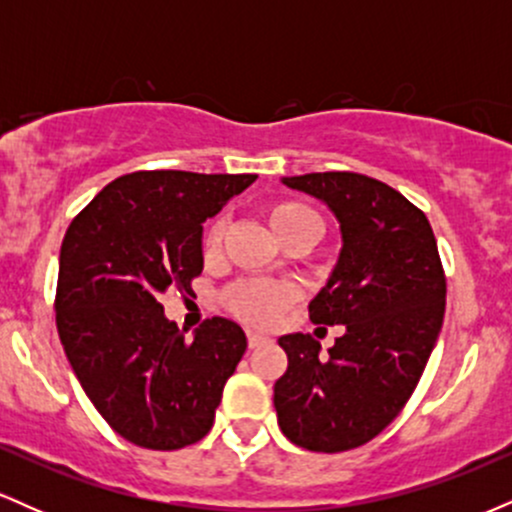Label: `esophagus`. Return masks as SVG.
I'll return each instance as SVG.
<instances>
[{
  "mask_svg": "<svg viewBox=\"0 0 512 512\" xmlns=\"http://www.w3.org/2000/svg\"><path fill=\"white\" fill-rule=\"evenodd\" d=\"M269 342V337H264V334H257V332H248V346L250 349H260Z\"/></svg>",
  "mask_w": 512,
  "mask_h": 512,
  "instance_id": "34e87169",
  "label": "esophagus"
}]
</instances>
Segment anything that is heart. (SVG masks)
I'll return each mask as SVG.
<instances>
[{
  "label": "heart",
  "mask_w": 512,
  "mask_h": 512,
  "mask_svg": "<svg viewBox=\"0 0 512 512\" xmlns=\"http://www.w3.org/2000/svg\"><path fill=\"white\" fill-rule=\"evenodd\" d=\"M264 216H267L274 236L286 248H296V245L308 248L322 233L320 214L313 207H308V204L298 202V199H279V202H272L264 209ZM223 236H226V219L219 216V219L209 223L207 233H204V255H219ZM293 298H296V291H293L291 284L262 279L238 281V284H233L231 289L223 293L226 308L243 322L255 327H272L279 320V315L293 303Z\"/></svg>",
  "instance_id": "1"
}]
</instances>
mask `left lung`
Returning a JSON list of instances; mask_svg holds the SVG:
<instances>
[{"instance_id":"obj_1","label":"left lung","mask_w":512,"mask_h":512,"mask_svg":"<svg viewBox=\"0 0 512 512\" xmlns=\"http://www.w3.org/2000/svg\"><path fill=\"white\" fill-rule=\"evenodd\" d=\"M339 221L342 252L310 301L315 325H344L327 354L310 334H284L289 368L274 383L281 433L313 452L368 443L395 421L443 327L445 274L426 214L361 173L281 178Z\"/></svg>"}]
</instances>
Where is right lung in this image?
Masks as SVG:
<instances>
[{
	"instance_id": "right-lung-1",
	"label": "right lung",
	"mask_w": 512,
	"mask_h": 512,
	"mask_svg": "<svg viewBox=\"0 0 512 512\" xmlns=\"http://www.w3.org/2000/svg\"><path fill=\"white\" fill-rule=\"evenodd\" d=\"M257 175L137 170L105 185L69 223L57 332L98 414L139 448L178 450L214 426L245 332L211 317L185 339L158 303L202 274V223Z\"/></svg>"
}]
</instances>
